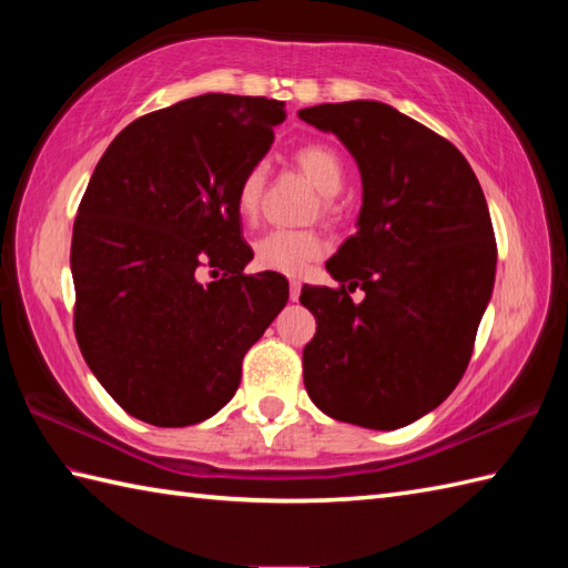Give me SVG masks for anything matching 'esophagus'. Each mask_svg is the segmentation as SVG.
Returning <instances> with one entry per match:
<instances>
[{
	"label": "esophagus",
	"instance_id": "esophagus-1",
	"mask_svg": "<svg viewBox=\"0 0 568 568\" xmlns=\"http://www.w3.org/2000/svg\"><path fill=\"white\" fill-rule=\"evenodd\" d=\"M300 291H303V285H300V281H291V300H293V303H297Z\"/></svg>",
	"mask_w": 568,
	"mask_h": 568
}]
</instances>
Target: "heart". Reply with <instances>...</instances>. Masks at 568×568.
I'll return each mask as SVG.
<instances>
[{"label": "heart", "mask_w": 568, "mask_h": 568, "mask_svg": "<svg viewBox=\"0 0 568 568\" xmlns=\"http://www.w3.org/2000/svg\"><path fill=\"white\" fill-rule=\"evenodd\" d=\"M297 163L312 185L322 192V212L327 216L339 214L334 195L344 185V161L339 151L324 141H307L293 151ZM265 187V165L256 163L241 175L236 185V210L241 220H253L261 210ZM327 253V241L315 229H273L253 244V263L263 271L281 275H303L312 261Z\"/></svg>", "instance_id": "obj_1"}]
</instances>
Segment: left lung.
I'll return each mask as SVG.
<instances>
[{"mask_svg":"<svg viewBox=\"0 0 568 568\" xmlns=\"http://www.w3.org/2000/svg\"><path fill=\"white\" fill-rule=\"evenodd\" d=\"M297 116L332 131L364 180L358 232L327 263L339 287L300 295L317 320L305 388L339 422L405 427L449 397L474 354L498 258L484 190L454 143L383 102Z\"/></svg>","mask_w":568,"mask_h":568,"instance_id":"obj_1","label":"left lung"}]
</instances>
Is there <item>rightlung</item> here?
<instances>
[{
	"label": "right lung",
	"mask_w": 568,
	"mask_h": 568,
	"mask_svg": "<svg viewBox=\"0 0 568 568\" xmlns=\"http://www.w3.org/2000/svg\"><path fill=\"white\" fill-rule=\"evenodd\" d=\"M285 122L283 102L202 94L131 122L104 151L72 226L75 339L116 405L187 427L232 400L241 361L287 303L246 275L236 185ZM204 272L220 276L207 286Z\"/></svg>",
	"instance_id": "right-lung-1"
}]
</instances>
